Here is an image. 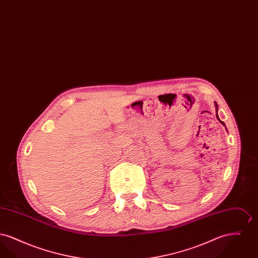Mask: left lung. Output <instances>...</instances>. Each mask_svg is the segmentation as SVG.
Here are the masks:
<instances>
[{"label":"left lung","mask_w":258,"mask_h":258,"mask_svg":"<svg viewBox=\"0 0 258 258\" xmlns=\"http://www.w3.org/2000/svg\"><path fill=\"white\" fill-rule=\"evenodd\" d=\"M215 105H216V111H217V114H216V116H217L218 120H219V121H220V122H221V123H222V124H223L224 126H225V124H224V123H223L222 121H221V120H220V118H219V116H218V104H217V102H216V101H215Z\"/></svg>","instance_id":"left-lung-1"}]
</instances>
